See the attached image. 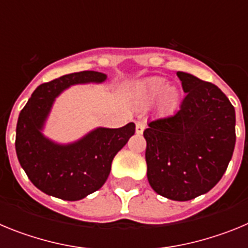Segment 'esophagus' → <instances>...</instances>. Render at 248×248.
<instances>
[{
	"mask_svg": "<svg viewBox=\"0 0 248 248\" xmlns=\"http://www.w3.org/2000/svg\"><path fill=\"white\" fill-rule=\"evenodd\" d=\"M144 129H145V124L141 122H138L135 124V131H137V134H143Z\"/></svg>",
	"mask_w": 248,
	"mask_h": 248,
	"instance_id": "esophagus-1",
	"label": "esophagus"
}]
</instances>
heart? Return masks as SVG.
Here are the masks:
<instances>
[{
    "instance_id": "1",
    "label": "heart",
    "mask_w": 248,
    "mask_h": 248,
    "mask_svg": "<svg viewBox=\"0 0 248 248\" xmlns=\"http://www.w3.org/2000/svg\"><path fill=\"white\" fill-rule=\"evenodd\" d=\"M163 77H150L138 83L134 88L135 102L139 104H150L159 98L160 108L170 110L179 102V91L174 85H166Z\"/></svg>"
}]
</instances>
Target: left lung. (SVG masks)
I'll return each mask as SVG.
<instances>
[{
    "label": "left lung",
    "instance_id": "obj_1",
    "mask_svg": "<svg viewBox=\"0 0 248 248\" xmlns=\"http://www.w3.org/2000/svg\"><path fill=\"white\" fill-rule=\"evenodd\" d=\"M186 93L172 115L144 130L148 180L156 194L189 201L209 192L226 171L236 143L233 105L218 87L177 72Z\"/></svg>",
    "mask_w": 248,
    "mask_h": 248
}]
</instances>
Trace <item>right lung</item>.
Here are the masks:
<instances>
[{
  "label": "right lung",
  "mask_w": 248,
  "mask_h": 248,
  "mask_svg": "<svg viewBox=\"0 0 248 248\" xmlns=\"http://www.w3.org/2000/svg\"><path fill=\"white\" fill-rule=\"evenodd\" d=\"M107 74L83 71L41 84L19 113L16 153L22 169L37 189L67 201H78L104 185L118 151L135 133L129 123L118 129L97 128L73 143L59 144L43 134L59 94L71 85L103 83Z\"/></svg>",
  "instance_id": "right-lung-1"
}]
</instances>
